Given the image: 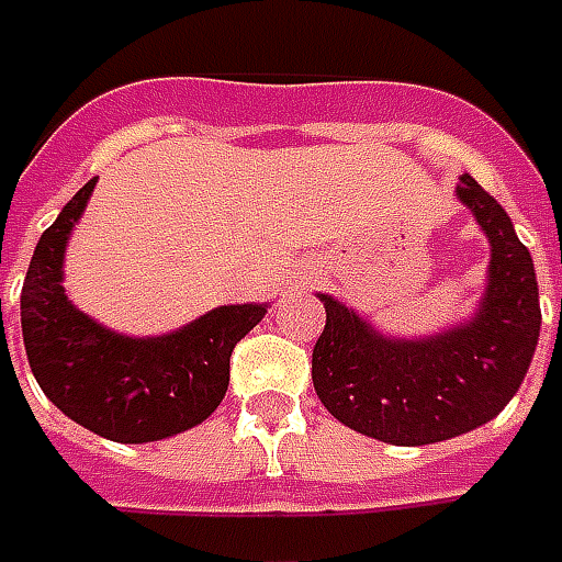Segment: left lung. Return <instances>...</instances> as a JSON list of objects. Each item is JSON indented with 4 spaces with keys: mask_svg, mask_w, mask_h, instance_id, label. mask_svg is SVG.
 I'll return each mask as SVG.
<instances>
[{
    "mask_svg": "<svg viewBox=\"0 0 562 562\" xmlns=\"http://www.w3.org/2000/svg\"><path fill=\"white\" fill-rule=\"evenodd\" d=\"M457 196L491 238V274L479 314L441 336H378L341 302L321 293L326 326L312 353V381L345 427L390 445L463 436L503 412L536 353L542 308L529 250L503 205L463 175Z\"/></svg>",
    "mask_w": 562,
    "mask_h": 562,
    "instance_id": "8db88e82",
    "label": "left lung"
}]
</instances>
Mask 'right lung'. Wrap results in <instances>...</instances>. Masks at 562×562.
Returning <instances> with one entry per match:
<instances>
[{
	"label": "right lung",
	"instance_id": "1",
	"mask_svg": "<svg viewBox=\"0 0 562 562\" xmlns=\"http://www.w3.org/2000/svg\"><path fill=\"white\" fill-rule=\"evenodd\" d=\"M97 178L47 226L20 290V326L38 387L102 439L157 441L196 427L221 405L229 357L266 305H221L178 333L117 336L78 312L63 290V254Z\"/></svg>",
	"mask_w": 562,
	"mask_h": 562
}]
</instances>
